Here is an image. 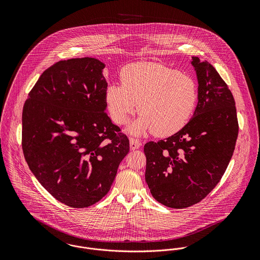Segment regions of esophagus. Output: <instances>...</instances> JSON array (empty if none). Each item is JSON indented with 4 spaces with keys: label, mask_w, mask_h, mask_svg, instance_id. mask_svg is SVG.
I'll return each instance as SVG.
<instances>
[{
    "label": "esophagus",
    "mask_w": 260,
    "mask_h": 260,
    "mask_svg": "<svg viewBox=\"0 0 260 260\" xmlns=\"http://www.w3.org/2000/svg\"><path fill=\"white\" fill-rule=\"evenodd\" d=\"M141 145L142 144L138 139H135V138L130 139V148H131V150H136V149L140 148Z\"/></svg>",
    "instance_id": "esophagus-1"
}]
</instances>
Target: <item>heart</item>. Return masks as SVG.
<instances>
[{"label": "heart", "instance_id": "b5f03b06", "mask_svg": "<svg viewBox=\"0 0 260 260\" xmlns=\"http://www.w3.org/2000/svg\"><path fill=\"white\" fill-rule=\"evenodd\" d=\"M121 85L110 84L105 102L112 120L126 124L138 110L142 115L130 131L144 135L155 131L169 136L180 131L196 103V85L188 75L158 63L139 62L127 65L120 73Z\"/></svg>", "mask_w": 260, "mask_h": 260}]
</instances>
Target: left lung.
<instances>
[{
  "label": "left lung",
  "instance_id": "obj_1",
  "mask_svg": "<svg viewBox=\"0 0 260 260\" xmlns=\"http://www.w3.org/2000/svg\"><path fill=\"white\" fill-rule=\"evenodd\" d=\"M198 81L193 117L174 135L144 146L145 180L161 204L192 206L217 185L233 155L238 121L233 95L215 68L192 57Z\"/></svg>",
  "mask_w": 260,
  "mask_h": 260
}]
</instances>
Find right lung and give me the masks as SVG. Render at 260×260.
Here are the masks:
<instances>
[{
    "mask_svg": "<svg viewBox=\"0 0 260 260\" xmlns=\"http://www.w3.org/2000/svg\"><path fill=\"white\" fill-rule=\"evenodd\" d=\"M105 64L60 61L40 76L22 114V147L30 170L53 197L84 208L110 190L129 140L106 113Z\"/></svg>",
    "mask_w": 260,
    "mask_h": 260,
    "instance_id": "add662e5",
    "label": "right lung"
}]
</instances>
